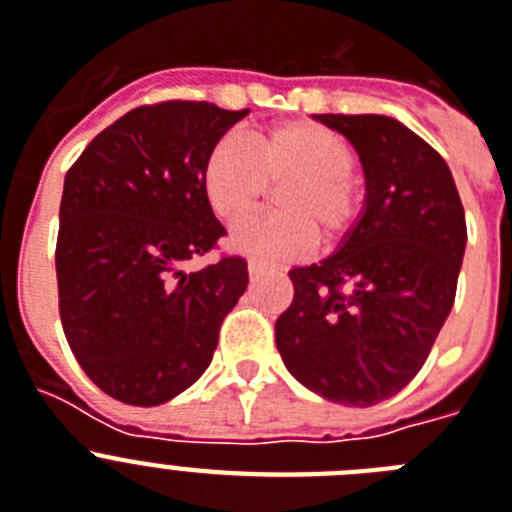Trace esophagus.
<instances>
[{"mask_svg":"<svg viewBox=\"0 0 512 512\" xmlns=\"http://www.w3.org/2000/svg\"><path fill=\"white\" fill-rule=\"evenodd\" d=\"M247 268H250L252 278H257V275H262L265 270H268V265H265V262H260V260H250V265H247Z\"/></svg>","mask_w":512,"mask_h":512,"instance_id":"obj_1","label":"esophagus"}]
</instances>
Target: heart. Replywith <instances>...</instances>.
<instances>
[{
	"instance_id": "heart-1",
	"label": "heart",
	"mask_w": 512,
	"mask_h": 512,
	"mask_svg": "<svg viewBox=\"0 0 512 512\" xmlns=\"http://www.w3.org/2000/svg\"><path fill=\"white\" fill-rule=\"evenodd\" d=\"M247 149L219 141L203 164V190L213 213L239 224L265 203L278 213L234 231V247L255 260H288L345 239L361 221L366 193L350 170L348 144L314 121H283L247 133Z\"/></svg>"
}]
</instances>
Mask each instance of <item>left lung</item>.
<instances>
[{"instance_id": "1", "label": "left lung", "mask_w": 512, "mask_h": 512, "mask_svg": "<svg viewBox=\"0 0 512 512\" xmlns=\"http://www.w3.org/2000/svg\"><path fill=\"white\" fill-rule=\"evenodd\" d=\"M366 172V213L342 250L288 270L293 301L275 319L288 371L324 399L371 407L428 361L456 299L466 221L451 170L428 141L384 115H317Z\"/></svg>"}]
</instances>
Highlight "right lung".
I'll list each match as a JSON object with an SVG mask.
<instances>
[{
    "label": "right lung",
    "instance_id": "add662e5",
    "mask_svg": "<svg viewBox=\"0 0 512 512\" xmlns=\"http://www.w3.org/2000/svg\"><path fill=\"white\" fill-rule=\"evenodd\" d=\"M250 110L211 102L141 105L69 167L56 239L59 314L71 353L108 397L154 407L201 379L247 260L216 250L226 229L203 190L208 151Z\"/></svg>",
    "mask_w": 512,
    "mask_h": 512
}]
</instances>
